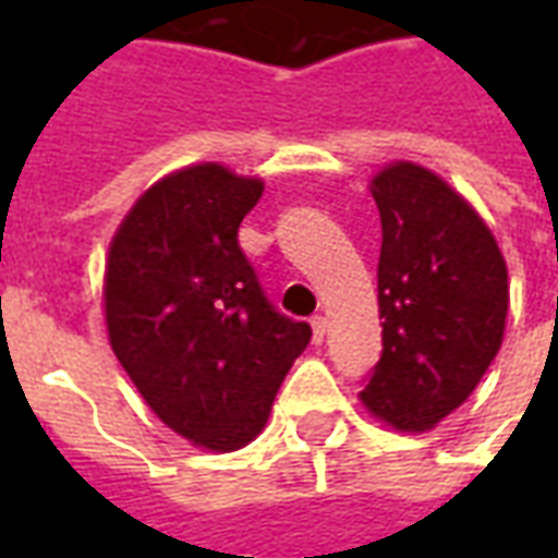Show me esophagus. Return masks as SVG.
Segmentation results:
<instances>
[{"label": "esophagus", "mask_w": 558, "mask_h": 558, "mask_svg": "<svg viewBox=\"0 0 558 558\" xmlns=\"http://www.w3.org/2000/svg\"><path fill=\"white\" fill-rule=\"evenodd\" d=\"M311 331H314V343H323V338H326L328 331L326 316H314V319H311Z\"/></svg>", "instance_id": "34e87169"}]
</instances>
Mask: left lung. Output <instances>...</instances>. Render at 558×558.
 I'll use <instances>...</instances> for the list:
<instances>
[{"mask_svg": "<svg viewBox=\"0 0 558 558\" xmlns=\"http://www.w3.org/2000/svg\"><path fill=\"white\" fill-rule=\"evenodd\" d=\"M371 194L383 220V355L362 403L395 430L424 433L475 391L502 347L508 268L478 211L436 172L398 160Z\"/></svg>", "mask_w": 558, "mask_h": 558, "instance_id": "left-lung-1", "label": "left lung"}]
</instances>
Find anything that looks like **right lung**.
Segmentation results:
<instances>
[{"instance_id":"add662e5","label":"right lung","mask_w":558,"mask_h":558,"mask_svg":"<svg viewBox=\"0 0 558 558\" xmlns=\"http://www.w3.org/2000/svg\"><path fill=\"white\" fill-rule=\"evenodd\" d=\"M263 182L196 163L151 184L110 244L104 311L116 359L167 427L235 451L266 427L311 326L275 311L239 247Z\"/></svg>"}]
</instances>
